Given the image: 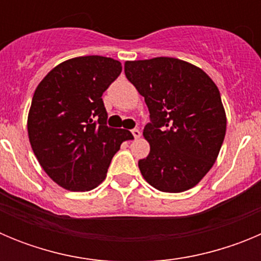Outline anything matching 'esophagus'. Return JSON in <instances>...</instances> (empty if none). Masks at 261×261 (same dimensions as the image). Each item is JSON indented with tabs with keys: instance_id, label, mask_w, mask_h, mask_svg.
I'll return each mask as SVG.
<instances>
[{
	"instance_id": "esophagus-1",
	"label": "esophagus",
	"mask_w": 261,
	"mask_h": 261,
	"mask_svg": "<svg viewBox=\"0 0 261 261\" xmlns=\"http://www.w3.org/2000/svg\"><path fill=\"white\" fill-rule=\"evenodd\" d=\"M132 135H133V137L136 138V140L141 137V132H140V129H137V128L132 129Z\"/></svg>"
}]
</instances>
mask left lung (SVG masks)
I'll use <instances>...</instances> for the list:
<instances>
[{
    "label": "left lung",
    "instance_id": "8db88e82",
    "mask_svg": "<svg viewBox=\"0 0 261 261\" xmlns=\"http://www.w3.org/2000/svg\"><path fill=\"white\" fill-rule=\"evenodd\" d=\"M125 75L145 98L150 153L138 161L147 183L162 192L190 190L216 162L226 133L220 91L204 70L172 57L126 61Z\"/></svg>",
    "mask_w": 261,
    "mask_h": 261
}]
</instances>
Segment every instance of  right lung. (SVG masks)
<instances>
[{"instance_id": "1", "label": "right lung", "mask_w": 261, "mask_h": 261, "mask_svg": "<svg viewBox=\"0 0 261 261\" xmlns=\"http://www.w3.org/2000/svg\"><path fill=\"white\" fill-rule=\"evenodd\" d=\"M121 73L117 60L74 57L43 78L27 120L34 154L48 176L69 191L94 190L120 145L133 136L107 126L102 95Z\"/></svg>"}]
</instances>
